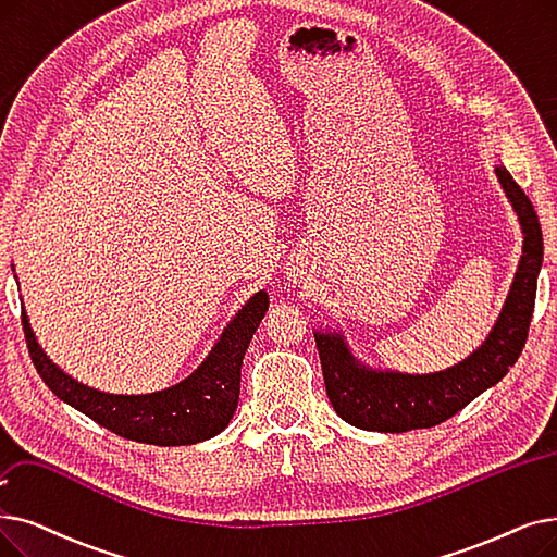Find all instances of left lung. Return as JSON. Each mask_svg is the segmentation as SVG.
Listing matches in <instances>:
<instances>
[{"mask_svg": "<svg viewBox=\"0 0 557 557\" xmlns=\"http://www.w3.org/2000/svg\"><path fill=\"white\" fill-rule=\"evenodd\" d=\"M496 175L519 215L523 255L510 296L487 342L453 369L407 375L361 367L342 336L317 332L325 392L334 412L346 423L371 432H407L440 425L515 367L525 346L530 319H533L544 244L533 202L503 165L496 168Z\"/></svg>", "mask_w": 557, "mask_h": 557, "instance_id": "1", "label": "left lung"}]
</instances>
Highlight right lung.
Masks as SVG:
<instances>
[{
	"instance_id": "add662e5",
	"label": "right lung",
	"mask_w": 557,
	"mask_h": 557,
	"mask_svg": "<svg viewBox=\"0 0 557 557\" xmlns=\"http://www.w3.org/2000/svg\"><path fill=\"white\" fill-rule=\"evenodd\" d=\"M265 309H269V296L265 292L255 294L236 313L221 342L196 373L171 389L148 396H113L90 389L52 364V359L38 346L24 309L22 330L38 375L63 403L115 432L117 437L154 446H188L211 440L234 417L240 364Z\"/></svg>"
}]
</instances>
